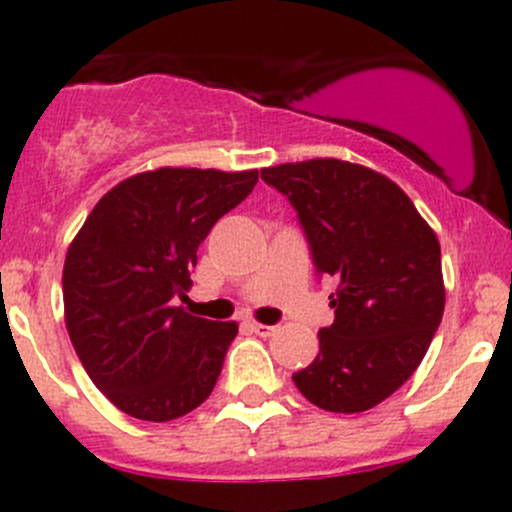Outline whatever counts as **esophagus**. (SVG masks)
<instances>
[{"mask_svg": "<svg viewBox=\"0 0 512 512\" xmlns=\"http://www.w3.org/2000/svg\"><path fill=\"white\" fill-rule=\"evenodd\" d=\"M248 327L252 332L257 334V337H272V334L276 332V327L272 325H260V322H248Z\"/></svg>", "mask_w": 512, "mask_h": 512, "instance_id": "esophagus-1", "label": "esophagus"}]
</instances>
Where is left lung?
I'll return each mask as SVG.
<instances>
[{"instance_id": "1", "label": "left lung", "mask_w": 512, "mask_h": 512, "mask_svg": "<svg viewBox=\"0 0 512 512\" xmlns=\"http://www.w3.org/2000/svg\"><path fill=\"white\" fill-rule=\"evenodd\" d=\"M262 180L296 209L315 274L337 281L334 322L293 383L320 409H373L419 368L443 317L436 233L395 182L358 163H284Z\"/></svg>"}]
</instances>
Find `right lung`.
<instances>
[{
    "instance_id": "obj_1",
    "label": "right lung",
    "mask_w": 512,
    "mask_h": 512,
    "mask_svg": "<svg viewBox=\"0 0 512 512\" xmlns=\"http://www.w3.org/2000/svg\"><path fill=\"white\" fill-rule=\"evenodd\" d=\"M257 170L158 168L93 207L64 260L67 332L88 378L117 409L170 421L214 390L236 322L175 308L211 226L250 195Z\"/></svg>"
}]
</instances>
